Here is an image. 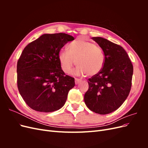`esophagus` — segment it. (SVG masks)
Returning a JSON list of instances; mask_svg holds the SVG:
<instances>
[{
    "label": "esophagus",
    "instance_id": "34e87169",
    "mask_svg": "<svg viewBox=\"0 0 148 148\" xmlns=\"http://www.w3.org/2000/svg\"><path fill=\"white\" fill-rule=\"evenodd\" d=\"M80 82H81V79H78V78H75V84H78Z\"/></svg>",
    "mask_w": 148,
    "mask_h": 148
}]
</instances>
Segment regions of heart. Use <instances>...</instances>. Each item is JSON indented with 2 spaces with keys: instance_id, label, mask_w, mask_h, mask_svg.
Masks as SVG:
<instances>
[{
  "instance_id": "obj_1",
  "label": "heart",
  "mask_w": 148,
  "mask_h": 148,
  "mask_svg": "<svg viewBox=\"0 0 148 148\" xmlns=\"http://www.w3.org/2000/svg\"><path fill=\"white\" fill-rule=\"evenodd\" d=\"M58 59L65 73H70L77 64L78 66L75 73L77 75L87 74L89 77L99 73L105 62L104 53L100 47L79 39L69 44L68 51H61Z\"/></svg>"
}]
</instances>
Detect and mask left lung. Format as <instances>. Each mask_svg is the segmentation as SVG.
Wrapping results in <instances>:
<instances>
[{
    "mask_svg": "<svg viewBox=\"0 0 148 148\" xmlns=\"http://www.w3.org/2000/svg\"><path fill=\"white\" fill-rule=\"evenodd\" d=\"M92 39L102 49L105 62L99 72L88 79L89 88L84 101L94 112L108 114L119 109L127 98L133 66L122 47L101 37Z\"/></svg>",
    "mask_w": 148,
    "mask_h": 148,
    "instance_id": "8db88e82",
    "label": "left lung"
}]
</instances>
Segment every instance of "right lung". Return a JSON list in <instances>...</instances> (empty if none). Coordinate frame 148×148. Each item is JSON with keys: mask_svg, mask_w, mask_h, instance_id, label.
<instances>
[{"mask_svg": "<svg viewBox=\"0 0 148 148\" xmlns=\"http://www.w3.org/2000/svg\"><path fill=\"white\" fill-rule=\"evenodd\" d=\"M74 40L65 33L44 34L25 47L17 62V86L30 108L51 112L65 104L75 79L62 70L58 56Z\"/></svg>", "mask_w": 148, "mask_h": 148, "instance_id": "add662e5", "label": "right lung"}]
</instances>
